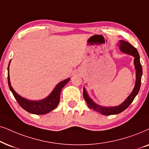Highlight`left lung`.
I'll return each mask as SVG.
<instances>
[{"instance_id":"obj_1","label":"left lung","mask_w":149,"mask_h":149,"mask_svg":"<svg viewBox=\"0 0 149 149\" xmlns=\"http://www.w3.org/2000/svg\"><path fill=\"white\" fill-rule=\"evenodd\" d=\"M118 47L120 50L125 54H130L134 58V64L136 69V82H135L134 88L133 89L131 94L127 97L125 100L121 104L116 106H102L97 104L92 99H91L87 93L85 88H83V97L86 101L88 108L93 109L96 112H100L104 115H112L117 114L122 112L125 109L128 108V106L132 104L134 98L138 95L139 92L140 85H141V78L142 76V67L140 61V55L136 47L132 46L130 43L124 40H120L118 41Z\"/></svg>"}]
</instances>
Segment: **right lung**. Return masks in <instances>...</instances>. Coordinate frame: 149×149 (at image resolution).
<instances>
[{"mask_svg":"<svg viewBox=\"0 0 149 149\" xmlns=\"http://www.w3.org/2000/svg\"><path fill=\"white\" fill-rule=\"evenodd\" d=\"M11 61L8 65V84L10 91L13 93V96L17 102H18L19 106L22 108L24 110L27 111L28 112L34 114H45L47 113L51 112L52 110H54L58 106L60 101V95L62 88L67 84L70 78L65 79V80L61 81L54 87L53 91H52L47 97H45L41 100H30L24 98L14 91L13 87L11 86V82H10L9 78V65Z\"/></svg>","mask_w":149,"mask_h":149,"instance_id":"right-lung-1","label":"right lung"}]
</instances>
